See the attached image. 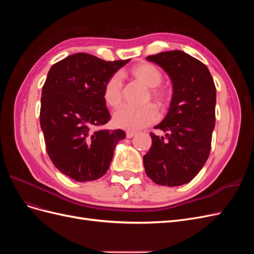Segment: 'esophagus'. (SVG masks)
I'll use <instances>...</instances> for the list:
<instances>
[{
    "label": "esophagus",
    "instance_id": "esophagus-1",
    "mask_svg": "<svg viewBox=\"0 0 254 254\" xmlns=\"http://www.w3.org/2000/svg\"><path fill=\"white\" fill-rule=\"evenodd\" d=\"M135 135V132H133V131H127L126 132V136L128 137V139H131L132 136H134Z\"/></svg>",
    "mask_w": 254,
    "mask_h": 254
}]
</instances>
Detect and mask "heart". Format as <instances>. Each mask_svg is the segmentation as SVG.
<instances>
[{
    "label": "heart",
    "mask_w": 254,
    "mask_h": 254,
    "mask_svg": "<svg viewBox=\"0 0 254 254\" xmlns=\"http://www.w3.org/2000/svg\"><path fill=\"white\" fill-rule=\"evenodd\" d=\"M129 74L134 79L149 88L150 98L158 104L163 105L168 97V92L161 87L163 75L160 68L149 63H139L130 67ZM123 79L120 74H114L105 82L103 97L105 103L111 108H118L122 103ZM159 120V112L155 106L146 105L143 107L125 106L113 115V124L115 127L136 131L147 127Z\"/></svg>",
    "instance_id": "heart-1"
}]
</instances>
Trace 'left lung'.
Returning a JSON list of instances; mask_svg holds the SVG:
<instances>
[{
	"label": "left lung",
	"mask_w": 254,
	"mask_h": 254,
	"mask_svg": "<svg viewBox=\"0 0 254 254\" xmlns=\"http://www.w3.org/2000/svg\"><path fill=\"white\" fill-rule=\"evenodd\" d=\"M170 76L173 95L164 120L150 133L152 145L143 157L145 172L159 186L179 187L200 172L211 150L216 88L209 68L182 51L146 58Z\"/></svg>",
	"instance_id": "left-lung-1"
}]
</instances>
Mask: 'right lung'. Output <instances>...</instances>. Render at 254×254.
<instances>
[{
	"mask_svg": "<svg viewBox=\"0 0 254 254\" xmlns=\"http://www.w3.org/2000/svg\"><path fill=\"white\" fill-rule=\"evenodd\" d=\"M127 60L106 61L73 54L50 68L42 88L40 125L48 155L59 172L77 182L101 178L110 166L124 130L95 128L111 119L105 82Z\"/></svg>",
	"mask_w": 254,
	"mask_h": 254,
	"instance_id": "right-lung-1",
	"label": "right lung"
}]
</instances>
